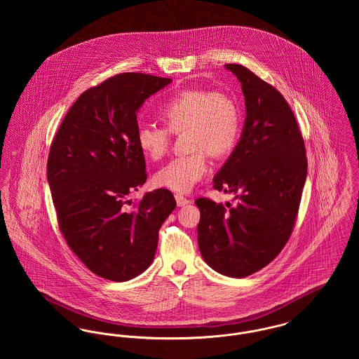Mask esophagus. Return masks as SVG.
Returning <instances> with one entry per match:
<instances>
[{
	"label": "esophagus",
	"mask_w": 359,
	"mask_h": 359,
	"mask_svg": "<svg viewBox=\"0 0 359 359\" xmlns=\"http://www.w3.org/2000/svg\"><path fill=\"white\" fill-rule=\"evenodd\" d=\"M175 199H176V203H177L179 207H183V205H188V203L191 202L189 199L184 198V196H183V195H180V194H176V195H175Z\"/></svg>",
	"instance_id": "esophagus-1"
}]
</instances>
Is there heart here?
Listing matches in <instances>:
<instances>
[{
  "mask_svg": "<svg viewBox=\"0 0 359 359\" xmlns=\"http://www.w3.org/2000/svg\"><path fill=\"white\" fill-rule=\"evenodd\" d=\"M158 116L165 128L140 125L136 132L138 149L157 161L168 154L172 135L186 132L191 152L172 158L154 173L157 187L188 192L210 170V154L223 157L238 142L242 125L238 103L223 91L203 87L179 90L161 104Z\"/></svg>",
  "mask_w": 359,
  "mask_h": 359,
  "instance_id": "obj_1",
  "label": "heart"
}]
</instances>
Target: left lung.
I'll return each instance as SVG.
<instances>
[{"label": "left lung", "mask_w": 359, "mask_h": 359, "mask_svg": "<svg viewBox=\"0 0 359 359\" xmlns=\"http://www.w3.org/2000/svg\"><path fill=\"white\" fill-rule=\"evenodd\" d=\"M238 78L246 120L236 149L214 177L237 205L196 199L198 243L218 273L242 278L272 262L293 231L307 177L302 132L288 102L273 86L241 65H226Z\"/></svg>", "instance_id": "1"}]
</instances>
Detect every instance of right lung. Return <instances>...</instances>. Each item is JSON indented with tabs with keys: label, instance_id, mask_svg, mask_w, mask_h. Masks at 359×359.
I'll use <instances>...</instances> for the list:
<instances>
[{
	"label": "right lung",
	"instance_id": "right-lung-1",
	"mask_svg": "<svg viewBox=\"0 0 359 359\" xmlns=\"http://www.w3.org/2000/svg\"><path fill=\"white\" fill-rule=\"evenodd\" d=\"M170 78L123 72L90 87L53 137L47 177L60 233L88 271L128 281L154 261L161 224L176 207L158 188L130 207L126 196L147 182L136 144L137 110Z\"/></svg>",
	"mask_w": 359,
	"mask_h": 359
}]
</instances>
